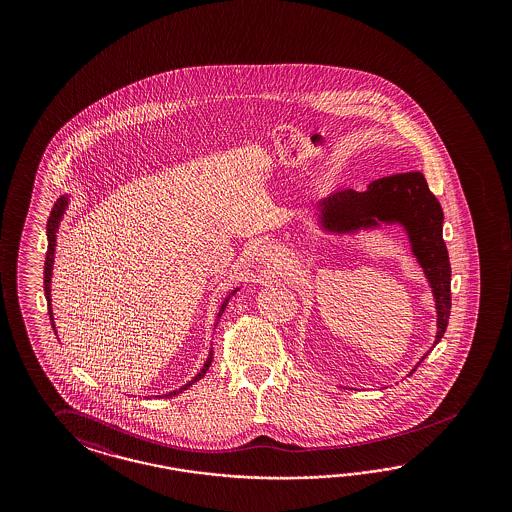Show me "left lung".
<instances>
[{"instance_id": "1", "label": "left lung", "mask_w": 512, "mask_h": 512, "mask_svg": "<svg viewBox=\"0 0 512 512\" xmlns=\"http://www.w3.org/2000/svg\"><path fill=\"white\" fill-rule=\"evenodd\" d=\"M317 210L321 212V227L328 233H357L379 227V223L402 225L434 293L435 347L449 325L450 263L443 240V210L424 174L402 172L373 180L366 191H334L317 202Z\"/></svg>"}]
</instances>
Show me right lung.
Segmentation results:
<instances>
[{
	"label": "right lung",
	"mask_w": 512,
	"mask_h": 512,
	"mask_svg": "<svg viewBox=\"0 0 512 512\" xmlns=\"http://www.w3.org/2000/svg\"><path fill=\"white\" fill-rule=\"evenodd\" d=\"M65 206H67V199L65 197H60L58 202L54 204V208H52V212H50V217H48V225H47V236H48V248H47V259H45V296H47L48 302V315H50V323H52V328H56L54 326V319H52V308H50V278H52V264H54V248H56V231H58V225H60V219H62L63 212H65ZM236 291H233L231 295H234ZM229 298L231 296H227L225 298V302L221 304V308H219V313H217V317H221V313L225 311L227 308V302H229ZM212 358H214V351L210 349V355L206 358V362H204V366H202L201 372L197 373L187 385H184L182 388H178V390H172L169 394H165V398H171V396H176V394H180V392H184L187 387H191L195 381H199L201 377H204V373L208 372V368H210V364H212Z\"/></svg>",
	"instance_id": "1"
}]
</instances>
